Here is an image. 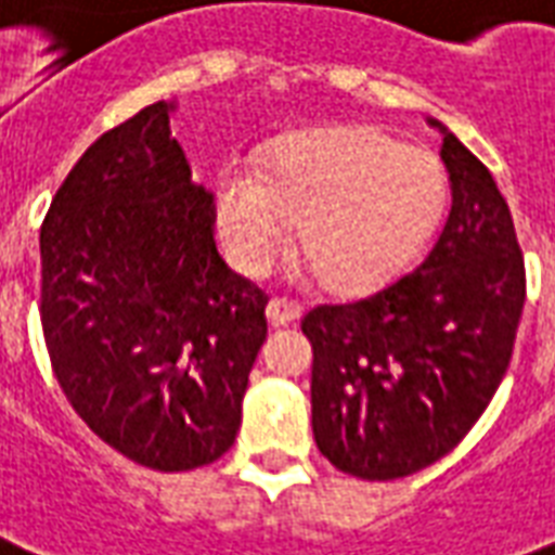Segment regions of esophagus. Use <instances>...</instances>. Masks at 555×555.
<instances>
[{"label":"esophagus","mask_w":555,"mask_h":555,"mask_svg":"<svg viewBox=\"0 0 555 555\" xmlns=\"http://www.w3.org/2000/svg\"><path fill=\"white\" fill-rule=\"evenodd\" d=\"M302 318V306L294 302L288 297H273L267 302V320L273 323V326H288L294 320Z\"/></svg>","instance_id":"1"}]
</instances>
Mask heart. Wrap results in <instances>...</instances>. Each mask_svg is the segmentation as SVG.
<instances>
[{
	"label": "heart",
	"mask_w": 555,
	"mask_h": 555,
	"mask_svg": "<svg viewBox=\"0 0 555 555\" xmlns=\"http://www.w3.org/2000/svg\"><path fill=\"white\" fill-rule=\"evenodd\" d=\"M444 167L429 150L376 129H323L279 143L264 170L229 162L215 211L229 261L264 276L299 244L323 285L371 294L400 276L438 225Z\"/></svg>",
	"instance_id": "b5f03b06"
}]
</instances>
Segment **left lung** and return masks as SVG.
<instances>
[{"instance_id":"obj_1","label":"left lung","mask_w":555,"mask_h":555,"mask_svg":"<svg viewBox=\"0 0 555 555\" xmlns=\"http://www.w3.org/2000/svg\"><path fill=\"white\" fill-rule=\"evenodd\" d=\"M441 162L453 205L412 273L302 318L311 340V429L344 474H417L465 438L506 376L527 273L515 223L488 167L455 134Z\"/></svg>"}]
</instances>
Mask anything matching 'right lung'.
Returning <instances> with one entry per match:
<instances>
[{"label": "right lung", "instance_id": "right-lung-1", "mask_svg": "<svg viewBox=\"0 0 555 555\" xmlns=\"http://www.w3.org/2000/svg\"><path fill=\"white\" fill-rule=\"evenodd\" d=\"M152 102L90 143L40 225V323L61 391L105 444L194 470L235 444L267 294L215 244V194Z\"/></svg>", "mask_w": 555, "mask_h": 555}]
</instances>
